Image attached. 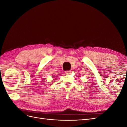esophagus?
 <instances>
[{"mask_svg": "<svg viewBox=\"0 0 127 127\" xmlns=\"http://www.w3.org/2000/svg\"><path fill=\"white\" fill-rule=\"evenodd\" d=\"M70 72L71 71H65V73H66V74H70Z\"/></svg>", "mask_w": 127, "mask_h": 127, "instance_id": "obj_1", "label": "esophagus"}]
</instances>
